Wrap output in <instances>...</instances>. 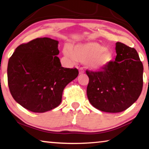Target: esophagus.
Masks as SVG:
<instances>
[{
  "label": "esophagus",
  "mask_w": 149,
  "mask_h": 149,
  "mask_svg": "<svg viewBox=\"0 0 149 149\" xmlns=\"http://www.w3.org/2000/svg\"><path fill=\"white\" fill-rule=\"evenodd\" d=\"M84 69L82 68H80L79 69V74L81 75V74H84Z\"/></svg>",
  "instance_id": "34e87169"
}]
</instances>
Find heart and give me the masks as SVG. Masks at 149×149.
<instances>
[{
	"label": "heart",
	"instance_id": "1",
	"mask_svg": "<svg viewBox=\"0 0 149 149\" xmlns=\"http://www.w3.org/2000/svg\"><path fill=\"white\" fill-rule=\"evenodd\" d=\"M63 53L73 61L85 63L93 70H101L112 60V54L97 42L78 44L70 48L65 47Z\"/></svg>",
	"mask_w": 149,
	"mask_h": 149
}]
</instances>
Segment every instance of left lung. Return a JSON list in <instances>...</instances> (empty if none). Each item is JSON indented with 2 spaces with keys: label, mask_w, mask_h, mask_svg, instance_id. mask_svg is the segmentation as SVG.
<instances>
[{
  "label": "left lung",
  "mask_w": 149,
  "mask_h": 149,
  "mask_svg": "<svg viewBox=\"0 0 149 149\" xmlns=\"http://www.w3.org/2000/svg\"><path fill=\"white\" fill-rule=\"evenodd\" d=\"M117 56L98 72L86 70L87 95L101 111L119 113L138 100L143 86V65L134 48L117 42Z\"/></svg>",
  "instance_id": "left-lung-1"
}]
</instances>
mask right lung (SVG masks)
<instances>
[{
	"label": "right lung",
	"mask_w": 149,
	"mask_h": 149,
	"mask_svg": "<svg viewBox=\"0 0 149 149\" xmlns=\"http://www.w3.org/2000/svg\"><path fill=\"white\" fill-rule=\"evenodd\" d=\"M58 41L38 38L16 48L8 60L9 90L16 102L34 113L52 110L62 102L65 87L79 74L61 65Z\"/></svg>",
	"instance_id": "add662e5"
}]
</instances>
